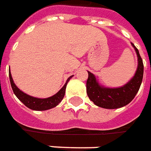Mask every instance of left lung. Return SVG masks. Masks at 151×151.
I'll return each instance as SVG.
<instances>
[{"label": "left lung", "mask_w": 151, "mask_h": 151, "mask_svg": "<svg viewBox=\"0 0 151 151\" xmlns=\"http://www.w3.org/2000/svg\"><path fill=\"white\" fill-rule=\"evenodd\" d=\"M137 55V69L134 76L124 86L119 88H106L100 85L95 76L88 71V77L86 83L87 94L96 106L106 109H117L131 102L137 93L142 84L144 66L138 50L132 44Z\"/></svg>", "instance_id": "1"}]
</instances>
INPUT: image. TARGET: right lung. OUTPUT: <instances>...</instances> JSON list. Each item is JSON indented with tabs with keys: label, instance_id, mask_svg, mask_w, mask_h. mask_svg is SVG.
Segmentation results:
<instances>
[{
	"label": "right lung",
	"instance_id": "right-lung-1",
	"mask_svg": "<svg viewBox=\"0 0 151 151\" xmlns=\"http://www.w3.org/2000/svg\"><path fill=\"white\" fill-rule=\"evenodd\" d=\"M9 76L14 93L15 94L16 97L19 98L20 101H22L23 104L26 106L27 107L30 108L32 110H34V111H46V110H50L51 108L55 107L56 106H58L60 103L61 101L63 100V98H64L67 83L73 76H70V77L67 79L66 84H64L63 87L56 94L47 98H34V97H32V96L23 93L14 83L10 70H9Z\"/></svg>",
	"mask_w": 151,
	"mask_h": 151
}]
</instances>
